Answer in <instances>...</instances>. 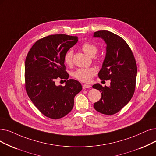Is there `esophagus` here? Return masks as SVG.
Returning a JSON list of instances; mask_svg holds the SVG:
<instances>
[{
  "mask_svg": "<svg viewBox=\"0 0 156 156\" xmlns=\"http://www.w3.org/2000/svg\"><path fill=\"white\" fill-rule=\"evenodd\" d=\"M91 85L89 84H83V89H89V88H90Z\"/></svg>",
  "mask_w": 156,
  "mask_h": 156,
  "instance_id": "obj_1",
  "label": "esophagus"
}]
</instances>
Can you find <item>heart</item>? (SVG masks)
Wrapping results in <instances>:
<instances>
[{
  "label": "heart",
  "instance_id": "heart-1",
  "mask_svg": "<svg viewBox=\"0 0 156 156\" xmlns=\"http://www.w3.org/2000/svg\"><path fill=\"white\" fill-rule=\"evenodd\" d=\"M82 49L84 53L90 57H94L98 51V47L93 43L86 42L82 46ZM73 51L69 50L66 52L64 56L65 63L70 66L73 63ZM96 69L94 67H87V68H79L73 73V76L82 82H90L92 78L96 74Z\"/></svg>",
  "mask_w": 156,
  "mask_h": 156
}]
</instances>
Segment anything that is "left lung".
<instances>
[{
	"mask_svg": "<svg viewBox=\"0 0 156 156\" xmlns=\"http://www.w3.org/2000/svg\"><path fill=\"white\" fill-rule=\"evenodd\" d=\"M94 37H100L106 44V55L102 68L98 73L101 80H110V85L105 87L94 84L101 98L94 104L95 110L105 115L119 112L132 98L135 89L137 66L133 53L125 41L114 33L99 30Z\"/></svg>",
	"mask_w": 156,
	"mask_h": 156,
	"instance_id": "8db88e82",
	"label": "left lung"
}]
</instances>
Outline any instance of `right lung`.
<instances>
[{
    "label": "right lung",
    "instance_id": "obj_1",
    "mask_svg": "<svg viewBox=\"0 0 156 156\" xmlns=\"http://www.w3.org/2000/svg\"><path fill=\"white\" fill-rule=\"evenodd\" d=\"M78 41L77 36L50 35L37 41L27 55L26 91L34 105L47 117L58 119L66 116L73 109L74 97L82 90V85L73 79L68 80L64 86L55 84L58 77L68 79L64 56Z\"/></svg>",
    "mask_w": 156,
    "mask_h": 156
}]
</instances>
